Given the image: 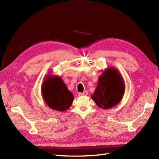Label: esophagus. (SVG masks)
Wrapping results in <instances>:
<instances>
[{
  "label": "esophagus",
  "mask_w": 159,
  "mask_h": 159,
  "mask_svg": "<svg viewBox=\"0 0 159 159\" xmlns=\"http://www.w3.org/2000/svg\"><path fill=\"white\" fill-rule=\"evenodd\" d=\"M87 94H88V92H87V91H85V92H83V93L79 92V93H78V95H79V96H87Z\"/></svg>",
  "instance_id": "1"
}]
</instances>
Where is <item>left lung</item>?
<instances>
[{"mask_svg":"<svg viewBox=\"0 0 159 159\" xmlns=\"http://www.w3.org/2000/svg\"><path fill=\"white\" fill-rule=\"evenodd\" d=\"M124 92L125 83L121 74L116 68L110 67L98 78L92 98L101 109H109L121 102Z\"/></svg>","mask_w":159,"mask_h":159,"instance_id":"obj_1","label":"left lung"}]
</instances>
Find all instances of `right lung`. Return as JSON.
Segmentation results:
<instances>
[{"label":"right lung","mask_w":159,"mask_h":159,"mask_svg":"<svg viewBox=\"0 0 159 159\" xmlns=\"http://www.w3.org/2000/svg\"><path fill=\"white\" fill-rule=\"evenodd\" d=\"M41 92L45 103L53 110L65 111L73 102L72 93L59 76L47 75L43 81Z\"/></svg>","instance_id":"1"}]
</instances>
